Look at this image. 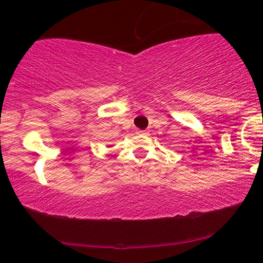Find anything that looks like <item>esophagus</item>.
I'll return each instance as SVG.
<instances>
[{
    "label": "esophagus",
    "instance_id": "1",
    "mask_svg": "<svg viewBox=\"0 0 263 263\" xmlns=\"http://www.w3.org/2000/svg\"><path fill=\"white\" fill-rule=\"evenodd\" d=\"M138 134H142V135H147L148 133H147L146 130H138Z\"/></svg>",
    "mask_w": 263,
    "mask_h": 263
}]
</instances>
